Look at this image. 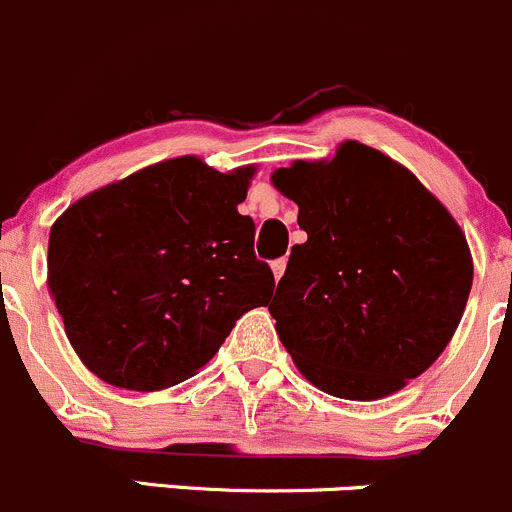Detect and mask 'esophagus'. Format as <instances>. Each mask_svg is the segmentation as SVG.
<instances>
[{"label":"esophagus","instance_id":"34e87169","mask_svg":"<svg viewBox=\"0 0 512 512\" xmlns=\"http://www.w3.org/2000/svg\"><path fill=\"white\" fill-rule=\"evenodd\" d=\"M286 263H288L286 258H276V261L271 263V271H273V276H276V281L283 276V273H286Z\"/></svg>","mask_w":512,"mask_h":512}]
</instances>
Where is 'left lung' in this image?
Listing matches in <instances>:
<instances>
[{
  "label": "left lung",
  "instance_id": "1",
  "mask_svg": "<svg viewBox=\"0 0 512 512\" xmlns=\"http://www.w3.org/2000/svg\"><path fill=\"white\" fill-rule=\"evenodd\" d=\"M273 184L298 204L305 244L268 310L318 389L379 399L429 370L473 283L466 236L444 204L379 150L350 140L330 162H293Z\"/></svg>",
  "mask_w": 512,
  "mask_h": 512
}]
</instances>
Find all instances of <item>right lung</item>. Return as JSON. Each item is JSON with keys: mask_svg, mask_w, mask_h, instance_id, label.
<instances>
[{"mask_svg": "<svg viewBox=\"0 0 512 512\" xmlns=\"http://www.w3.org/2000/svg\"><path fill=\"white\" fill-rule=\"evenodd\" d=\"M254 167L224 175L177 157L66 209L49 236V288L73 350L113 387L155 392L207 365L273 273L239 214Z\"/></svg>", "mask_w": 512, "mask_h": 512, "instance_id": "add662e5", "label": "right lung"}]
</instances>
